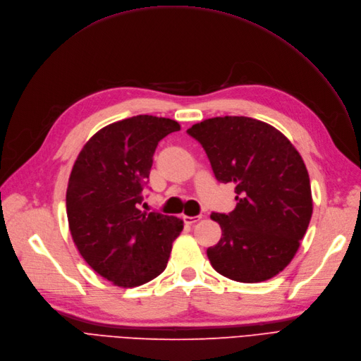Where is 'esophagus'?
I'll return each instance as SVG.
<instances>
[{
	"label": "esophagus",
	"instance_id": "34e87169",
	"mask_svg": "<svg viewBox=\"0 0 361 361\" xmlns=\"http://www.w3.org/2000/svg\"><path fill=\"white\" fill-rule=\"evenodd\" d=\"M200 218H201V216H186V214H183V216H182L183 222H185V224H188V225L195 224L197 221H200Z\"/></svg>",
	"mask_w": 361,
	"mask_h": 361
}]
</instances>
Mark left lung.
<instances>
[{
    "label": "left lung",
    "instance_id": "1",
    "mask_svg": "<svg viewBox=\"0 0 361 361\" xmlns=\"http://www.w3.org/2000/svg\"><path fill=\"white\" fill-rule=\"evenodd\" d=\"M201 143L214 178L235 186V209L212 213L222 237L212 267L240 283L272 279L290 264L312 214L304 160L277 128L249 117H214L186 130Z\"/></svg>",
    "mask_w": 361,
    "mask_h": 361
}]
</instances>
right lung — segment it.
<instances>
[{
  "instance_id": "obj_1",
  "label": "right lung",
  "mask_w": 361,
  "mask_h": 361,
  "mask_svg": "<svg viewBox=\"0 0 361 361\" xmlns=\"http://www.w3.org/2000/svg\"><path fill=\"white\" fill-rule=\"evenodd\" d=\"M178 121L136 115L99 130L78 154L66 190V214L80 255L120 287L142 286L166 269L183 229L176 216L142 212L155 148Z\"/></svg>"
}]
</instances>
